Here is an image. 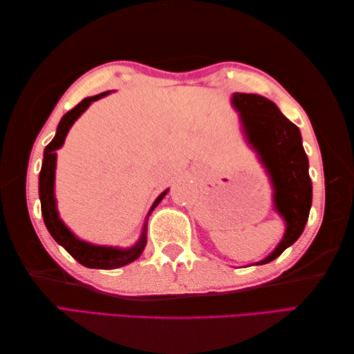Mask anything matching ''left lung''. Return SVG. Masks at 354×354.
<instances>
[{"instance_id": "8db88e82", "label": "left lung", "mask_w": 354, "mask_h": 354, "mask_svg": "<svg viewBox=\"0 0 354 354\" xmlns=\"http://www.w3.org/2000/svg\"><path fill=\"white\" fill-rule=\"evenodd\" d=\"M231 102L240 112L248 141L266 165L274 185L275 208L286 222L284 237L274 252L255 263L265 265L295 243L304 231L312 207L309 160L299 129L281 114L274 102L243 93L232 94Z\"/></svg>"}]
</instances>
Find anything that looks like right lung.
<instances>
[{"label":"right lung","mask_w":354,"mask_h":354,"mask_svg":"<svg viewBox=\"0 0 354 354\" xmlns=\"http://www.w3.org/2000/svg\"><path fill=\"white\" fill-rule=\"evenodd\" d=\"M109 93L111 91L102 93L94 97H86V99L82 100L77 106H74L71 111L66 112V114L62 117L61 123L57 126L55 138L51 140L50 145L44 150V161H42L41 173H39V199H41V212H42L45 227H47V230L50 231L53 239H55L59 245H62L65 250L80 263V265H84L86 268H94V269H115V268H122L124 265H129V263H132L133 260H137L140 257L147 243V221L145 223V228H142L138 242L132 248L122 250V248H112V246H97L77 239L68 228L65 227V223L59 219V214L56 209V198H55L56 150L59 147H62L66 133H68L70 127L80 117L82 112H85L93 102L102 99V97H104ZM167 192L169 190L162 192L160 196L156 198L152 208H150L149 214L152 213V209L158 204H160L161 199L167 194Z\"/></svg>","instance_id":"obj_1"}]
</instances>
